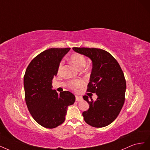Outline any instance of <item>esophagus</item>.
I'll use <instances>...</instances> for the list:
<instances>
[{
	"mask_svg": "<svg viewBox=\"0 0 150 150\" xmlns=\"http://www.w3.org/2000/svg\"><path fill=\"white\" fill-rule=\"evenodd\" d=\"M83 100V98L82 96H76V101H81Z\"/></svg>",
	"mask_w": 150,
	"mask_h": 150,
	"instance_id": "1",
	"label": "esophagus"
}]
</instances>
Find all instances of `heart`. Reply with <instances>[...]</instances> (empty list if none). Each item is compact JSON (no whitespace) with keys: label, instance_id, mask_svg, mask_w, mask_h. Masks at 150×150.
<instances>
[{"label":"heart","instance_id":"b5f03b06","mask_svg":"<svg viewBox=\"0 0 150 150\" xmlns=\"http://www.w3.org/2000/svg\"><path fill=\"white\" fill-rule=\"evenodd\" d=\"M69 60L77 68L79 69H82L86 65V58L79 53H74L71 55L69 57ZM63 65V61H61L58 66L57 72H60ZM84 85V81L83 79H76L71 80L68 82V87L72 90H76L82 87Z\"/></svg>","mask_w":150,"mask_h":150}]
</instances>
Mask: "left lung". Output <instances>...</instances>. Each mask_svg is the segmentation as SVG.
Masks as SVG:
<instances>
[{
	"instance_id": "8db88e82",
	"label": "left lung",
	"mask_w": 150,
	"mask_h": 150,
	"mask_svg": "<svg viewBox=\"0 0 150 150\" xmlns=\"http://www.w3.org/2000/svg\"><path fill=\"white\" fill-rule=\"evenodd\" d=\"M72 49L89 57L93 62L87 91L96 93L98 98L94 101L91 97L89 100L88 96H83L89 105L88 110L83 112L84 120L95 128L106 126L116 120L123 106L126 88L123 72L115 58L104 50L88 47Z\"/></svg>"
}]
</instances>
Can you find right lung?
I'll list each match as a JSON object with an SVG mask.
<instances>
[{
	"label": "right lung",
	"instance_id": "1",
	"mask_svg": "<svg viewBox=\"0 0 150 150\" xmlns=\"http://www.w3.org/2000/svg\"><path fill=\"white\" fill-rule=\"evenodd\" d=\"M71 48H51L31 61L24 77L25 100L34 120L44 128H56L64 121L67 107L75 96L64 91L58 94L52 89L62 58Z\"/></svg>",
	"mask_w": 150,
	"mask_h": 150
}]
</instances>
